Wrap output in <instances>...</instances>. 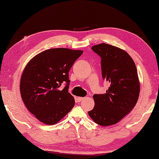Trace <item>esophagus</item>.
<instances>
[{
    "label": "esophagus",
    "mask_w": 159,
    "mask_h": 159,
    "mask_svg": "<svg viewBox=\"0 0 159 159\" xmlns=\"http://www.w3.org/2000/svg\"><path fill=\"white\" fill-rule=\"evenodd\" d=\"M77 99H78V101H84L85 99V98L84 97H77Z\"/></svg>",
    "instance_id": "obj_1"
}]
</instances>
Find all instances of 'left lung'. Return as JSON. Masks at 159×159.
<instances>
[{
  "mask_svg": "<svg viewBox=\"0 0 159 159\" xmlns=\"http://www.w3.org/2000/svg\"><path fill=\"white\" fill-rule=\"evenodd\" d=\"M101 58L103 79L109 82L103 94H94V107L88 114L101 126L115 125L127 116L139 98L140 83L134 62L123 49L107 43L92 47Z\"/></svg>",
  "mask_w": 159,
  "mask_h": 159,
  "instance_id": "8db88e82",
  "label": "left lung"
}]
</instances>
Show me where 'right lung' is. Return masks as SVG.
Returning a JSON list of instances; mask_svg holds the SVG:
<instances>
[{
  "instance_id": "add662e5",
  "label": "right lung",
  "mask_w": 159,
  "mask_h": 159,
  "mask_svg": "<svg viewBox=\"0 0 159 159\" xmlns=\"http://www.w3.org/2000/svg\"><path fill=\"white\" fill-rule=\"evenodd\" d=\"M82 50L56 48L41 52L29 61L20 80V94L28 111L46 125H55L75 106L68 92V72ZM66 83L64 89L59 87Z\"/></svg>"
}]
</instances>
